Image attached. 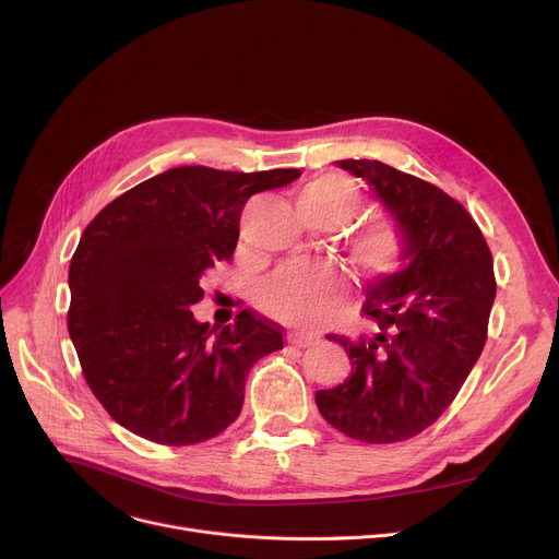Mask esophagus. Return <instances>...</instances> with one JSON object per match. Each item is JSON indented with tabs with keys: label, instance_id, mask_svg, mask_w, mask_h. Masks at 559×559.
Returning a JSON list of instances; mask_svg holds the SVG:
<instances>
[{
	"label": "esophagus",
	"instance_id": "34e87169",
	"mask_svg": "<svg viewBox=\"0 0 559 559\" xmlns=\"http://www.w3.org/2000/svg\"><path fill=\"white\" fill-rule=\"evenodd\" d=\"M316 341H318L316 334H302V332H292V334H289V343L296 345V347H309V345H313Z\"/></svg>",
	"mask_w": 559,
	"mask_h": 559
}]
</instances>
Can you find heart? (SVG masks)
Instances as JSON below:
<instances>
[{
  "label": "heart",
  "instance_id": "1",
  "mask_svg": "<svg viewBox=\"0 0 559 559\" xmlns=\"http://www.w3.org/2000/svg\"><path fill=\"white\" fill-rule=\"evenodd\" d=\"M354 179L328 173L307 181L298 192V210L316 225H343L360 203ZM407 231L391 216H378L349 234V252L356 265L371 276H391L407 263ZM347 274L336 265L292 263L281 267L263 289L270 313L298 325H321L341 305Z\"/></svg>",
  "mask_w": 559,
  "mask_h": 559
}]
</instances>
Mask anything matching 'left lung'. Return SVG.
I'll return each instance as SVG.
<instances>
[{
  "instance_id": "left-lung-1",
  "label": "left lung",
  "mask_w": 559,
  "mask_h": 559,
  "mask_svg": "<svg viewBox=\"0 0 559 559\" xmlns=\"http://www.w3.org/2000/svg\"><path fill=\"white\" fill-rule=\"evenodd\" d=\"M338 166L376 190L409 248L401 272L367 287L362 311L378 334H328L349 354L352 373L316 391V405L354 440L403 442L447 412L485 349L498 287L493 257L464 205L433 183L369 158Z\"/></svg>"
}]
</instances>
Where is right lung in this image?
I'll list each match as a JSON object with an SVG mask.
<instances>
[{
	"mask_svg": "<svg viewBox=\"0 0 559 559\" xmlns=\"http://www.w3.org/2000/svg\"><path fill=\"white\" fill-rule=\"evenodd\" d=\"M298 177L181 166L88 223L68 272V334L91 391L121 427L186 447L241 414L252 365L283 349L285 330L252 309L212 330L190 307L205 294L201 276L231 259L248 199Z\"/></svg>",
	"mask_w": 559,
	"mask_h": 559,
	"instance_id": "1",
	"label": "right lung"
}]
</instances>
